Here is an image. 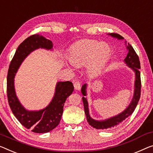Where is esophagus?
Segmentation results:
<instances>
[{
	"label": "esophagus",
	"mask_w": 153,
	"mask_h": 153,
	"mask_svg": "<svg viewBox=\"0 0 153 153\" xmlns=\"http://www.w3.org/2000/svg\"><path fill=\"white\" fill-rule=\"evenodd\" d=\"M74 88L76 90H79L80 89V87H81V85H80V82L78 80H76L74 82Z\"/></svg>",
	"instance_id": "1"
}]
</instances>
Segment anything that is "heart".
<instances>
[{
  "label": "heart",
  "instance_id": "1",
  "mask_svg": "<svg viewBox=\"0 0 153 153\" xmlns=\"http://www.w3.org/2000/svg\"><path fill=\"white\" fill-rule=\"evenodd\" d=\"M111 49L108 45L92 40H84L73 45L69 54L70 63L75 67L87 64V71L91 76L98 74L108 60Z\"/></svg>",
  "mask_w": 153,
  "mask_h": 153
}]
</instances>
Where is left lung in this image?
Listing matches in <instances>:
<instances>
[{
	"label": "left lung",
	"instance_id": "8db88e82",
	"mask_svg": "<svg viewBox=\"0 0 153 153\" xmlns=\"http://www.w3.org/2000/svg\"><path fill=\"white\" fill-rule=\"evenodd\" d=\"M113 38H116L119 40H123L124 38L122 36L119 35L117 33H108ZM126 45V42H125ZM128 49V54L124 59V62L128 67L131 68L135 72V86H134V94L133 99L131 103L128 105V106L125 109L124 111L120 113L118 115L114 116V117H110L108 119H106L105 120H95L93 118L91 117L89 115V111H88V105L87 99L85 97L86 95V85L87 84H84V85L82 86L81 91L84 97H82V102L84 104V113H85L86 120L88 122L90 126H93L94 128L96 129H103V130H108L112 129L113 128H115L118 125L120 124L121 123L124 122V121L128 117L133 111H135L137 105L139 100L140 98L141 95V77H140V59L137 54L136 53L135 50L131 46V45L128 44L126 46Z\"/></svg>",
	"mask_w": 153,
	"mask_h": 153
}]
</instances>
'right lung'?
Returning <instances> with one entry per match:
<instances>
[{"label":"right lung","instance_id":"obj_1","mask_svg":"<svg viewBox=\"0 0 153 153\" xmlns=\"http://www.w3.org/2000/svg\"><path fill=\"white\" fill-rule=\"evenodd\" d=\"M53 43L42 36L35 34L25 40L19 46L11 61L8 70L7 93L11 110L20 124L36 133H45L54 129L60 122L66 100L74 91L71 82H58L54 96L46 108L39 111H28L20 104L16 95L14 77L26 57L34 50L52 49Z\"/></svg>","mask_w":153,"mask_h":153}]
</instances>
